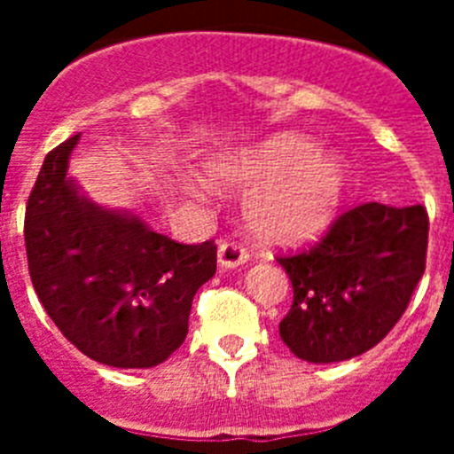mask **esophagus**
I'll return each mask as SVG.
<instances>
[{
  "instance_id": "obj_1",
  "label": "esophagus",
  "mask_w": 454,
  "mask_h": 454,
  "mask_svg": "<svg viewBox=\"0 0 454 454\" xmlns=\"http://www.w3.org/2000/svg\"><path fill=\"white\" fill-rule=\"evenodd\" d=\"M247 262V252L231 240H223L218 246V263L223 268H239Z\"/></svg>"
}]
</instances>
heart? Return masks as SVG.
<instances>
[{
  "instance_id": "1",
  "label": "heart",
  "mask_w": 454,
  "mask_h": 454,
  "mask_svg": "<svg viewBox=\"0 0 454 454\" xmlns=\"http://www.w3.org/2000/svg\"><path fill=\"white\" fill-rule=\"evenodd\" d=\"M215 184L252 188L243 202L247 230L272 247L302 246L330 230L348 191L346 166L298 134H275L207 166ZM188 195L198 184L184 179Z\"/></svg>"
}]
</instances>
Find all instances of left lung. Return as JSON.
<instances>
[{
  "label": "left lung",
  "mask_w": 454,
  "mask_h": 454,
  "mask_svg": "<svg viewBox=\"0 0 454 454\" xmlns=\"http://www.w3.org/2000/svg\"><path fill=\"white\" fill-rule=\"evenodd\" d=\"M430 220L423 204L348 208L309 250L279 254L293 304L279 336L311 364L346 362L403 318L425 272Z\"/></svg>",
  "instance_id": "1"
}]
</instances>
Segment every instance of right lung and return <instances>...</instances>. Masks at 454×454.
Returning <instances> with one entry per match:
<instances>
[{"mask_svg":"<svg viewBox=\"0 0 454 454\" xmlns=\"http://www.w3.org/2000/svg\"><path fill=\"white\" fill-rule=\"evenodd\" d=\"M79 134L45 156L24 214L40 302L83 355L114 368L166 362L188 334L198 288L215 275L214 240L184 246L138 215L79 195L67 159Z\"/></svg>","mask_w":454,"mask_h":454,"instance_id":"right-lung-1","label":"right lung"}]
</instances>
